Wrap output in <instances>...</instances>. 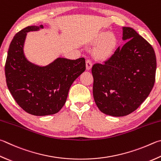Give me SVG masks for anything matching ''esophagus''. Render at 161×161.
Here are the masks:
<instances>
[{
	"label": "esophagus",
	"instance_id": "esophagus-1",
	"mask_svg": "<svg viewBox=\"0 0 161 161\" xmlns=\"http://www.w3.org/2000/svg\"><path fill=\"white\" fill-rule=\"evenodd\" d=\"M93 65V63L92 62V60H86V69L87 70H89L92 68V67Z\"/></svg>",
	"mask_w": 161,
	"mask_h": 161
}]
</instances>
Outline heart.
<instances>
[{
  "mask_svg": "<svg viewBox=\"0 0 161 161\" xmlns=\"http://www.w3.org/2000/svg\"><path fill=\"white\" fill-rule=\"evenodd\" d=\"M92 43H98L96 48V56L101 60H106L113 55L118 46V39L113 33L101 31L93 38Z\"/></svg>",
  "mask_w": 161,
  "mask_h": 161,
  "instance_id": "obj_1",
  "label": "heart"
}]
</instances>
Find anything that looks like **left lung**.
<instances>
[{"mask_svg": "<svg viewBox=\"0 0 161 161\" xmlns=\"http://www.w3.org/2000/svg\"><path fill=\"white\" fill-rule=\"evenodd\" d=\"M122 39L104 64L92 69L93 95L98 109L106 115L125 116L134 112L153 89L156 58L152 46L131 27H122Z\"/></svg>", "mask_w": 161, "mask_h": 161, "instance_id": "1", "label": "left lung"}]
</instances>
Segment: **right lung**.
I'll use <instances>...</instances> for the list:
<instances>
[{
	"label": "right lung",
	"mask_w": 161,
	"mask_h": 161,
	"mask_svg": "<svg viewBox=\"0 0 161 161\" xmlns=\"http://www.w3.org/2000/svg\"><path fill=\"white\" fill-rule=\"evenodd\" d=\"M41 28L43 25L29 26L14 35L5 65L7 86L13 97L25 111L37 116L59 112L73 81L86 69L84 58H58L44 67L28 61L23 51L27 33Z\"/></svg>",
	"instance_id": "1"
}]
</instances>
